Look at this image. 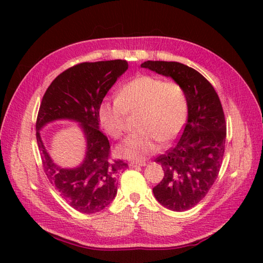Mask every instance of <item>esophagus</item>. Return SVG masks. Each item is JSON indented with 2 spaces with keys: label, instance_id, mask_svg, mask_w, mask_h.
Listing matches in <instances>:
<instances>
[{
  "label": "esophagus",
  "instance_id": "34e87169",
  "mask_svg": "<svg viewBox=\"0 0 263 263\" xmlns=\"http://www.w3.org/2000/svg\"><path fill=\"white\" fill-rule=\"evenodd\" d=\"M130 167H143V166H146L147 164L144 163V161H141V163H137V161H131L130 164Z\"/></svg>",
  "mask_w": 263,
  "mask_h": 263
}]
</instances>
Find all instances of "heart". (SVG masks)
<instances>
[{
  "label": "heart",
  "mask_w": 263,
  "mask_h": 263,
  "mask_svg": "<svg viewBox=\"0 0 263 263\" xmlns=\"http://www.w3.org/2000/svg\"><path fill=\"white\" fill-rule=\"evenodd\" d=\"M187 97L177 82L154 76H138L123 86L115 100H103L98 117L105 131L119 139L125 128V114H136V127L117 147V154L140 161L156 153L159 141L167 143L180 135L187 117Z\"/></svg>",
  "instance_id": "heart-1"
}]
</instances>
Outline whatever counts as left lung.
<instances>
[{
  "instance_id": "obj_1",
  "label": "left lung",
  "mask_w": 263,
  "mask_h": 263,
  "mask_svg": "<svg viewBox=\"0 0 263 263\" xmlns=\"http://www.w3.org/2000/svg\"><path fill=\"white\" fill-rule=\"evenodd\" d=\"M141 68L172 78L186 93L187 122L175 146L156 159L164 178L153 189L167 209L185 211L205 197L220 171L226 141L224 110L211 83L190 66L147 61Z\"/></svg>"
}]
</instances>
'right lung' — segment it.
Returning a JSON list of instances; mask_svg holds the SVG:
<instances>
[{
  "mask_svg": "<svg viewBox=\"0 0 263 263\" xmlns=\"http://www.w3.org/2000/svg\"><path fill=\"white\" fill-rule=\"evenodd\" d=\"M125 60L77 64L55 78L44 95L36 122V138L44 172L72 208L95 214L106 208L117 193V176L127 164L109 158V141L99 130L98 107L116 80L127 70ZM70 119L80 123L86 139L83 163L65 169L53 163L41 140L48 122Z\"/></svg>",
  "mask_w": 263,
  "mask_h": 263,
  "instance_id": "1",
  "label": "right lung"
}]
</instances>
